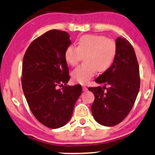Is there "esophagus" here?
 I'll return each instance as SVG.
<instances>
[{"label": "esophagus", "mask_w": 155, "mask_h": 155, "mask_svg": "<svg viewBox=\"0 0 155 155\" xmlns=\"http://www.w3.org/2000/svg\"><path fill=\"white\" fill-rule=\"evenodd\" d=\"M83 91H88V88L85 86H83Z\"/></svg>", "instance_id": "obj_1"}]
</instances>
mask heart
I'll return each instance as SVG.
<instances>
[{"instance_id":"obj_1","label":"heart","mask_w":155,"mask_h":155,"mask_svg":"<svg viewBox=\"0 0 155 155\" xmlns=\"http://www.w3.org/2000/svg\"><path fill=\"white\" fill-rule=\"evenodd\" d=\"M117 54V45L111 38L101 35H87L78 41L77 47L70 45L66 48L64 57L71 66H75L84 56L85 64L72 72L74 83L86 84L96 73L106 71L113 63Z\"/></svg>"}]
</instances>
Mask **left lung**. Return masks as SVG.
Listing matches in <instances>:
<instances>
[{
    "label": "left lung",
    "mask_w": 155,
    "mask_h": 155,
    "mask_svg": "<svg viewBox=\"0 0 155 155\" xmlns=\"http://www.w3.org/2000/svg\"><path fill=\"white\" fill-rule=\"evenodd\" d=\"M115 43L117 54L112 66L95 80L109 88H88L95 96L91 106L93 116L104 126L117 125L127 117L140 88L139 67L134 48L124 38H117Z\"/></svg>",
    "instance_id": "8db88e82"
}]
</instances>
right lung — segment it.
Instances as JSON below:
<instances>
[{"mask_svg": "<svg viewBox=\"0 0 155 155\" xmlns=\"http://www.w3.org/2000/svg\"><path fill=\"white\" fill-rule=\"evenodd\" d=\"M70 44L65 31L49 30L34 40L24 56V94L36 119L50 128L70 121L82 93L81 85H67L70 77L64 53ZM59 85L63 87L58 89Z\"/></svg>", "mask_w": 155, "mask_h": 155, "instance_id": "obj_1", "label": "right lung"}]
</instances>
